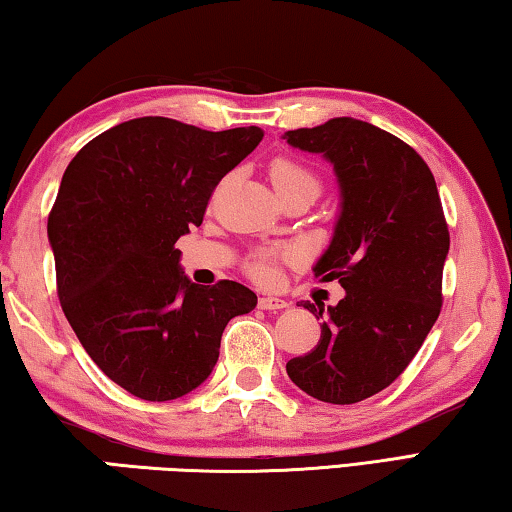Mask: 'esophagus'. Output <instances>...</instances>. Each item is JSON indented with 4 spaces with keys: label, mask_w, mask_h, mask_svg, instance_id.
<instances>
[{
    "label": "esophagus",
    "mask_w": 512,
    "mask_h": 512,
    "mask_svg": "<svg viewBox=\"0 0 512 512\" xmlns=\"http://www.w3.org/2000/svg\"><path fill=\"white\" fill-rule=\"evenodd\" d=\"M289 302L282 300V298H271V296H264L259 298V309L264 311H280V309H287Z\"/></svg>",
    "instance_id": "obj_1"
}]
</instances>
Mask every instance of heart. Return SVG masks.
Segmentation results:
<instances>
[{
    "mask_svg": "<svg viewBox=\"0 0 512 512\" xmlns=\"http://www.w3.org/2000/svg\"><path fill=\"white\" fill-rule=\"evenodd\" d=\"M268 176H271V183L277 194L289 192V189L296 187H311L318 192V178L314 171H309L305 164H300L291 158H275L268 167ZM273 250H257L250 259L248 271L255 280H268L273 271Z\"/></svg>",
    "mask_w": 512,
    "mask_h": 512,
    "instance_id": "1",
    "label": "heart"
}]
</instances>
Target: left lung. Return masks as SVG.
Here are the masks:
<instances>
[{
  "label": "left lung",
  "instance_id": "obj_1",
  "mask_svg": "<svg viewBox=\"0 0 512 512\" xmlns=\"http://www.w3.org/2000/svg\"><path fill=\"white\" fill-rule=\"evenodd\" d=\"M284 140L334 164L341 214L314 275L345 289L327 311L302 305L325 320L316 348L287 372L320 402L354 404L391 386L436 323L449 253L443 205L427 162L368 121L336 117Z\"/></svg>",
  "mask_w": 512,
  "mask_h": 512
}]
</instances>
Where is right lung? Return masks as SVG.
I'll list each match as a JSON object with an SVG mask.
<instances>
[{
  "mask_svg": "<svg viewBox=\"0 0 512 512\" xmlns=\"http://www.w3.org/2000/svg\"><path fill=\"white\" fill-rule=\"evenodd\" d=\"M262 137L257 126L212 133L140 117L67 164L47 221L60 307L90 359L140 400L201 386L225 325L257 305L239 282L194 284L176 241L203 223L214 187Z\"/></svg>",
  "mask_w": 512,
  "mask_h": 512,
  "instance_id": "add662e5",
  "label": "right lung"
}]
</instances>
